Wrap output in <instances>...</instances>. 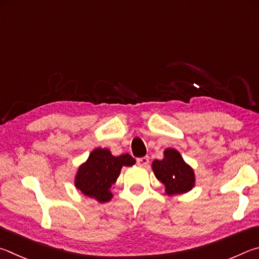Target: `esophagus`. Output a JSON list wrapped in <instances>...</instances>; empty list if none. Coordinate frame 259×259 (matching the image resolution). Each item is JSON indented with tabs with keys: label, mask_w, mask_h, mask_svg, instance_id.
<instances>
[{
	"label": "esophagus",
	"mask_w": 259,
	"mask_h": 259,
	"mask_svg": "<svg viewBox=\"0 0 259 259\" xmlns=\"http://www.w3.org/2000/svg\"><path fill=\"white\" fill-rule=\"evenodd\" d=\"M137 162H138L139 166L148 167V165H149V157L146 156V157H142V158H138Z\"/></svg>",
	"instance_id": "esophagus-1"
}]
</instances>
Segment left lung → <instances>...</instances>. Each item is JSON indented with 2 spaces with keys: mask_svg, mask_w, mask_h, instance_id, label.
<instances>
[{
  "mask_svg": "<svg viewBox=\"0 0 259 259\" xmlns=\"http://www.w3.org/2000/svg\"><path fill=\"white\" fill-rule=\"evenodd\" d=\"M152 170L158 181L165 185L168 196L185 193L194 187V171L175 149L168 148L164 151L161 160H153Z\"/></svg>",
  "mask_w": 259,
  "mask_h": 259,
  "instance_id": "8db88e82",
  "label": "left lung"
}]
</instances>
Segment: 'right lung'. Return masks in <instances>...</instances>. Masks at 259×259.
Here are the masks:
<instances>
[{
  "instance_id": "obj_1",
  "label": "right lung",
  "mask_w": 259,
  "mask_h": 259,
  "mask_svg": "<svg viewBox=\"0 0 259 259\" xmlns=\"http://www.w3.org/2000/svg\"><path fill=\"white\" fill-rule=\"evenodd\" d=\"M134 164L135 159L128 153L115 157L109 149L97 148L78 167L75 187L85 196L97 199L99 202H107L112 198L110 188L119 176L121 167Z\"/></svg>"
}]
</instances>
